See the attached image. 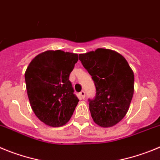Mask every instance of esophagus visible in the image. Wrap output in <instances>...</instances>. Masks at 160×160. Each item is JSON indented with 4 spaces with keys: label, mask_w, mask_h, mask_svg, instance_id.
Returning a JSON list of instances; mask_svg holds the SVG:
<instances>
[{
    "label": "esophagus",
    "mask_w": 160,
    "mask_h": 160,
    "mask_svg": "<svg viewBox=\"0 0 160 160\" xmlns=\"http://www.w3.org/2000/svg\"><path fill=\"white\" fill-rule=\"evenodd\" d=\"M79 96H80L81 99H84V98H85V92H84L83 91H81V92L79 93Z\"/></svg>",
    "instance_id": "obj_1"
}]
</instances>
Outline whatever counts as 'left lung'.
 Here are the masks:
<instances>
[{"label": "left lung", "instance_id": "1", "mask_svg": "<svg viewBox=\"0 0 160 160\" xmlns=\"http://www.w3.org/2000/svg\"><path fill=\"white\" fill-rule=\"evenodd\" d=\"M79 59L96 86L89 110L96 124L109 128L119 123L127 114L134 93V73L126 59L110 49L80 54Z\"/></svg>", "mask_w": 160, "mask_h": 160}]
</instances>
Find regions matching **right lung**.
I'll use <instances>...</instances> for the list:
<instances>
[{"mask_svg": "<svg viewBox=\"0 0 160 160\" xmlns=\"http://www.w3.org/2000/svg\"><path fill=\"white\" fill-rule=\"evenodd\" d=\"M77 61V54L49 50L37 55L27 68L24 78L30 105L37 118L48 126L68 123L78 103L69 80Z\"/></svg>", "mask_w": 160, "mask_h": 160, "instance_id": "add662e5", "label": "right lung"}]
</instances>
